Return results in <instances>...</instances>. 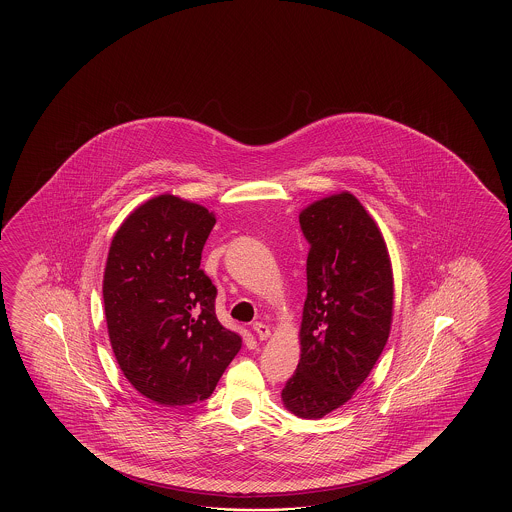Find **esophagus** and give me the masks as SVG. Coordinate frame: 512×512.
I'll use <instances>...</instances> for the list:
<instances>
[{"instance_id": "34e87169", "label": "esophagus", "mask_w": 512, "mask_h": 512, "mask_svg": "<svg viewBox=\"0 0 512 512\" xmlns=\"http://www.w3.org/2000/svg\"><path fill=\"white\" fill-rule=\"evenodd\" d=\"M252 329L256 331V335H258L260 340H267V338L271 337V329H269V326L261 324V322H256V324L252 326Z\"/></svg>"}]
</instances>
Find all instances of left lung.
Here are the masks:
<instances>
[{"mask_svg":"<svg viewBox=\"0 0 512 512\" xmlns=\"http://www.w3.org/2000/svg\"><path fill=\"white\" fill-rule=\"evenodd\" d=\"M309 243L302 355L285 382L289 412L320 419L348 403L390 337L393 274L377 223L359 199L340 192L302 210Z\"/></svg>","mask_w":512,"mask_h":512,"instance_id":"8db88e82","label":"left lung"}]
</instances>
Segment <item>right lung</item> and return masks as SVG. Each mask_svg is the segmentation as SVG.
Returning a JSON list of instances; mask_svg holds the SVG:
<instances>
[{
  "label": "right lung",
  "mask_w": 512,
  "mask_h": 512,
  "mask_svg": "<svg viewBox=\"0 0 512 512\" xmlns=\"http://www.w3.org/2000/svg\"><path fill=\"white\" fill-rule=\"evenodd\" d=\"M216 218L181 197L135 208L109 247L104 311L124 377L164 406L205 401L241 348L219 324L218 289L201 265Z\"/></svg>",
  "instance_id": "right-lung-1"
}]
</instances>
